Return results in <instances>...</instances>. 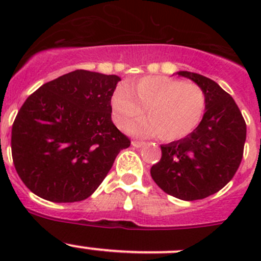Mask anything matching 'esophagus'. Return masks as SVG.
Instances as JSON below:
<instances>
[{"mask_svg":"<svg viewBox=\"0 0 261 261\" xmlns=\"http://www.w3.org/2000/svg\"><path fill=\"white\" fill-rule=\"evenodd\" d=\"M131 145L134 147H141L144 145V141H138V140H134L133 143H131Z\"/></svg>","mask_w":261,"mask_h":261,"instance_id":"esophagus-1","label":"esophagus"}]
</instances>
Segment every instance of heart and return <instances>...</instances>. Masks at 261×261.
<instances>
[{"instance_id":"1","label":"heart","mask_w":261,"mask_h":261,"mask_svg":"<svg viewBox=\"0 0 261 261\" xmlns=\"http://www.w3.org/2000/svg\"><path fill=\"white\" fill-rule=\"evenodd\" d=\"M111 107L116 125L122 128L146 110L149 120L133 123L128 131L175 141L188 136L199 125L206 111V94L196 83L167 75H149L117 86Z\"/></svg>"}]
</instances>
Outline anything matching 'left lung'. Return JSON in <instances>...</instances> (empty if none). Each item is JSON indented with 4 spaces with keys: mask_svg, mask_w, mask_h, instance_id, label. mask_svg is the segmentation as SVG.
Segmentation results:
<instances>
[{
    "mask_svg": "<svg viewBox=\"0 0 261 261\" xmlns=\"http://www.w3.org/2000/svg\"><path fill=\"white\" fill-rule=\"evenodd\" d=\"M206 94V112L186 138L162 145V159L150 169L155 183L170 196L196 201L215 194L235 175L244 154L246 123L232 97L215 81L180 70Z\"/></svg>",
    "mask_w": 261,
    "mask_h": 261,
    "instance_id": "left-lung-1",
    "label": "left lung"
}]
</instances>
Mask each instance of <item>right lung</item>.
I'll list each match as a JSON object with an SVG mask.
<instances>
[{
    "mask_svg": "<svg viewBox=\"0 0 261 261\" xmlns=\"http://www.w3.org/2000/svg\"><path fill=\"white\" fill-rule=\"evenodd\" d=\"M117 75L78 69L28 97L12 125L11 150L21 180L57 203L88 198L130 140L111 120Z\"/></svg>",
    "mask_w": 261,
    "mask_h": 261,
    "instance_id": "obj_1",
    "label": "right lung"
}]
</instances>
